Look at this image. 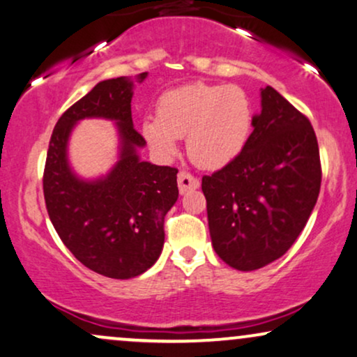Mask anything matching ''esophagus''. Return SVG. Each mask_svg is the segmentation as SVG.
Wrapping results in <instances>:
<instances>
[{
	"mask_svg": "<svg viewBox=\"0 0 357 357\" xmlns=\"http://www.w3.org/2000/svg\"><path fill=\"white\" fill-rule=\"evenodd\" d=\"M199 179L195 178V176L186 173V171H181V173L178 174V186H179V192L181 195H186L188 191H192V190H197L199 188Z\"/></svg>",
	"mask_w": 357,
	"mask_h": 357,
	"instance_id": "34e87169",
	"label": "esophagus"
}]
</instances>
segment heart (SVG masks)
I'll return each mask as SVG.
<instances>
[{
  "label": "heart",
  "instance_id": "b5f03b06",
  "mask_svg": "<svg viewBox=\"0 0 357 357\" xmlns=\"http://www.w3.org/2000/svg\"><path fill=\"white\" fill-rule=\"evenodd\" d=\"M156 116H146L141 132L158 158H173L178 137L186 136L191 160L206 169H220L246 148L255 108L241 86L197 81L162 94Z\"/></svg>",
  "mask_w": 357,
  "mask_h": 357
}]
</instances>
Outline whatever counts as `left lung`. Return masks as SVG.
Here are the masks:
<instances>
[{"label":"left lung","mask_w":357,"mask_h":357,"mask_svg":"<svg viewBox=\"0 0 357 357\" xmlns=\"http://www.w3.org/2000/svg\"><path fill=\"white\" fill-rule=\"evenodd\" d=\"M236 160L203 178L216 255L238 271H255L293 246L314 209L321 162L311 123L271 86Z\"/></svg>","instance_id":"obj_1"}]
</instances>
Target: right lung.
<instances>
[{"label": "right lung", "instance_id": "add662e5", "mask_svg": "<svg viewBox=\"0 0 357 357\" xmlns=\"http://www.w3.org/2000/svg\"><path fill=\"white\" fill-rule=\"evenodd\" d=\"M135 79L100 81L56 123L46 156L43 191L61 241L79 263L113 279H131L156 263L165 244V216L178 201V169L139 158L144 137L135 130ZM108 119L119 131V161L106 175L81 178L69 165L67 144L83 119Z\"/></svg>", "mask_w": 357, "mask_h": 357}]
</instances>
